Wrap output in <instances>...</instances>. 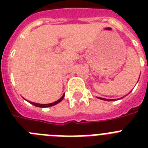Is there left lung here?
<instances>
[{
	"label": "left lung",
	"instance_id": "obj_1",
	"mask_svg": "<svg viewBox=\"0 0 148 148\" xmlns=\"http://www.w3.org/2000/svg\"><path fill=\"white\" fill-rule=\"evenodd\" d=\"M130 92H131V91H130ZM97 98H99V99H101V100H103V101H115L114 99H106V98H102V97H97Z\"/></svg>",
	"mask_w": 148,
	"mask_h": 148
}]
</instances>
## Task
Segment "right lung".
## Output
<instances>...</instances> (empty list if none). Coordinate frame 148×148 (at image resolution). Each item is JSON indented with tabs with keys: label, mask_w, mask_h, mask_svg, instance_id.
Segmentation results:
<instances>
[{
	"label": "right lung",
	"mask_w": 148,
	"mask_h": 148,
	"mask_svg": "<svg viewBox=\"0 0 148 148\" xmlns=\"http://www.w3.org/2000/svg\"><path fill=\"white\" fill-rule=\"evenodd\" d=\"M64 95H63V96L61 97H60L59 100H58L57 101H55V102H53V103H46V104H42V103H34V102H31V101H28L29 103H31V104H33V105H34L35 107H38V108H48V107H51V106H53L55 105V104H57V103H60V101H62L63 98H64Z\"/></svg>",
	"instance_id": "right-lung-1"
}]
</instances>
